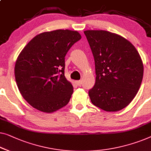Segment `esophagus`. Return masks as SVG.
<instances>
[{"instance_id": "34e87169", "label": "esophagus", "mask_w": 151, "mask_h": 151, "mask_svg": "<svg viewBox=\"0 0 151 151\" xmlns=\"http://www.w3.org/2000/svg\"><path fill=\"white\" fill-rule=\"evenodd\" d=\"M76 84L78 85V86H81V84H82V82H81L80 80H78V81H76Z\"/></svg>"}]
</instances>
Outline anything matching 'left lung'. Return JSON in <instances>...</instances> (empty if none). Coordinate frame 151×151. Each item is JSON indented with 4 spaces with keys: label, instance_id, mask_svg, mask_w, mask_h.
<instances>
[{
    "label": "left lung",
    "instance_id": "obj_1",
    "mask_svg": "<svg viewBox=\"0 0 151 151\" xmlns=\"http://www.w3.org/2000/svg\"><path fill=\"white\" fill-rule=\"evenodd\" d=\"M95 65V86L88 91L93 105L116 112L134 99L142 81L140 56L128 40L106 30L84 32Z\"/></svg>",
    "mask_w": 151,
    "mask_h": 151
}]
</instances>
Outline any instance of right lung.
Instances as JSON below:
<instances>
[{
  "label": "right lung",
  "mask_w": 151,
  "mask_h": 151,
  "mask_svg": "<svg viewBox=\"0 0 151 151\" xmlns=\"http://www.w3.org/2000/svg\"><path fill=\"white\" fill-rule=\"evenodd\" d=\"M80 39L79 32L70 30L42 32L19 54L14 69L16 84L34 108L52 113L69 103L73 88L65 76V57Z\"/></svg>",
  "instance_id": "obj_1"
}]
</instances>
